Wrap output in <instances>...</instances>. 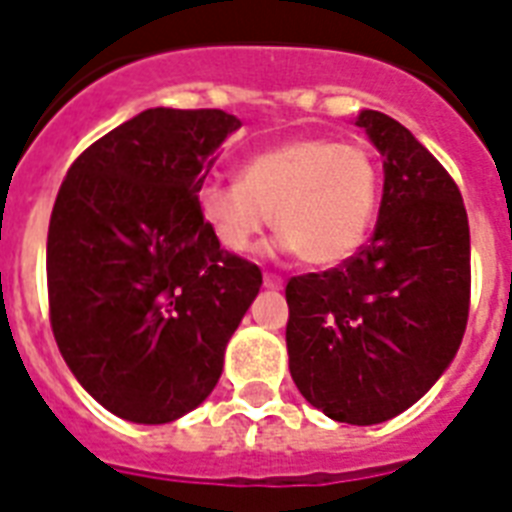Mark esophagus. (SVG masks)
Instances as JSON below:
<instances>
[{
	"instance_id": "esophagus-1",
	"label": "esophagus",
	"mask_w": 512,
	"mask_h": 512,
	"mask_svg": "<svg viewBox=\"0 0 512 512\" xmlns=\"http://www.w3.org/2000/svg\"><path fill=\"white\" fill-rule=\"evenodd\" d=\"M263 284L268 287V290H282L284 279H282V276H273V273H265Z\"/></svg>"
}]
</instances>
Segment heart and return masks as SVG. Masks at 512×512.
I'll return each mask as SVG.
<instances>
[{
    "label": "heart",
    "mask_w": 512,
    "mask_h": 512,
    "mask_svg": "<svg viewBox=\"0 0 512 512\" xmlns=\"http://www.w3.org/2000/svg\"><path fill=\"white\" fill-rule=\"evenodd\" d=\"M378 171L360 144L300 136L247 158L241 179H209L198 206L220 244L236 255L276 225L282 247L308 265L349 260L373 225Z\"/></svg>",
    "instance_id": "1"
}]
</instances>
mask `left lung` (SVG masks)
<instances>
[{
	"label": "left lung",
	"instance_id": "left-lung-1",
	"mask_svg": "<svg viewBox=\"0 0 512 512\" xmlns=\"http://www.w3.org/2000/svg\"><path fill=\"white\" fill-rule=\"evenodd\" d=\"M384 158L370 244L287 282V351L300 395L335 421L381 424L427 395L470 311V225L459 187L405 126L362 109Z\"/></svg>",
	"mask_w": 512,
	"mask_h": 512
}]
</instances>
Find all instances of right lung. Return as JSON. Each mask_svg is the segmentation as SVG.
Wrapping results in <instances>:
<instances>
[{
  "mask_svg": "<svg viewBox=\"0 0 512 512\" xmlns=\"http://www.w3.org/2000/svg\"><path fill=\"white\" fill-rule=\"evenodd\" d=\"M236 128L222 109H144L61 182L50 327L74 378L120 419L166 424L204 403L260 292V268L220 249L198 206L214 150Z\"/></svg>",
  "mask_w": 512,
  "mask_h": 512,
  "instance_id": "add662e5",
  "label": "right lung"
}]
</instances>
